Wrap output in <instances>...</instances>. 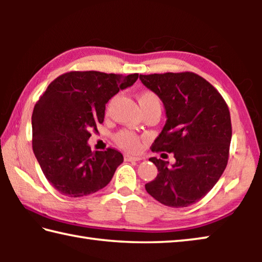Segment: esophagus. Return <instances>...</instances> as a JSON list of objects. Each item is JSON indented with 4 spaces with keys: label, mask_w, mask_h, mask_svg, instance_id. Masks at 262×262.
<instances>
[{
    "label": "esophagus",
    "mask_w": 262,
    "mask_h": 262,
    "mask_svg": "<svg viewBox=\"0 0 262 262\" xmlns=\"http://www.w3.org/2000/svg\"><path fill=\"white\" fill-rule=\"evenodd\" d=\"M141 159H143L140 156H130V155H125V161H141Z\"/></svg>",
    "instance_id": "1"
}]
</instances>
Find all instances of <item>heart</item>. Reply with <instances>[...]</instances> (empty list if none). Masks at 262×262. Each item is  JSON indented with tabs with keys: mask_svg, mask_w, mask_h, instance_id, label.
<instances>
[{
	"mask_svg": "<svg viewBox=\"0 0 262 262\" xmlns=\"http://www.w3.org/2000/svg\"><path fill=\"white\" fill-rule=\"evenodd\" d=\"M137 100L142 107L148 106L150 104H161L157 95H155L151 91H144L137 96ZM115 141H117L118 145H120L122 149L127 150V151H137L141 147V142L139 136L135 135L133 132L129 130H121L115 135Z\"/></svg>",
	"mask_w": 262,
	"mask_h": 262,
	"instance_id": "1",
	"label": "heart"
}]
</instances>
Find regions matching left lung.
Returning a JSON list of instances; mask_svg holds the SVG:
<instances>
[{
    "mask_svg": "<svg viewBox=\"0 0 262 262\" xmlns=\"http://www.w3.org/2000/svg\"><path fill=\"white\" fill-rule=\"evenodd\" d=\"M163 101L166 122L152 151L172 152L176 163L151 157L158 174L145 189L167 207H188L205 196L228 164L232 128L229 107L216 89L194 73L140 75Z\"/></svg>",
    "mask_w": 262,
    "mask_h": 262,
    "instance_id": "1",
    "label": "left lung"
}]
</instances>
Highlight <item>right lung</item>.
<instances>
[{
	"instance_id": "add662e5",
	"label": "right lung",
	"mask_w": 262,
	"mask_h": 262,
	"mask_svg": "<svg viewBox=\"0 0 262 262\" xmlns=\"http://www.w3.org/2000/svg\"><path fill=\"white\" fill-rule=\"evenodd\" d=\"M139 74L70 72L53 81L32 113V148L46 179L61 194L81 198L104 188L123 162L118 150L92 152L90 132L104 121L105 106L132 86Z\"/></svg>"
}]
</instances>
